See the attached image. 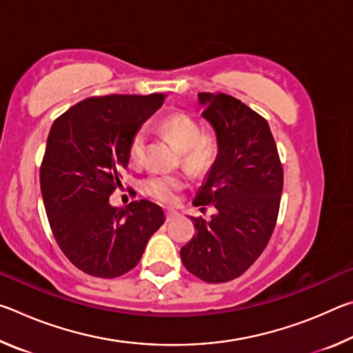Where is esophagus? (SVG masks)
Listing matches in <instances>:
<instances>
[{
	"instance_id": "obj_1",
	"label": "esophagus",
	"mask_w": 353,
	"mask_h": 353,
	"mask_svg": "<svg viewBox=\"0 0 353 353\" xmlns=\"http://www.w3.org/2000/svg\"><path fill=\"white\" fill-rule=\"evenodd\" d=\"M165 214H166V221H171V219H174V218L177 216V212H174V210H166Z\"/></svg>"
}]
</instances>
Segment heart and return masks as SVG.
Listing matches in <instances>:
<instances>
[{"label": "heart", "instance_id": "b5f03b06", "mask_svg": "<svg viewBox=\"0 0 353 353\" xmlns=\"http://www.w3.org/2000/svg\"><path fill=\"white\" fill-rule=\"evenodd\" d=\"M162 132L170 137L181 149L183 155V163L194 172H205L210 170L218 157L219 143L214 135L202 134V128L198 119L188 113H171L160 121ZM148 143V130L139 128L130 137L129 141V159L134 165H141L145 160ZM187 177L176 174H151L141 183L143 193L151 196L152 199L172 204L176 202L179 193L187 188Z\"/></svg>", "mask_w": 353, "mask_h": 353}]
</instances>
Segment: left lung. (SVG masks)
<instances>
[{
  "label": "left lung",
  "mask_w": 353,
  "mask_h": 353,
  "mask_svg": "<svg viewBox=\"0 0 353 353\" xmlns=\"http://www.w3.org/2000/svg\"><path fill=\"white\" fill-rule=\"evenodd\" d=\"M202 118L216 134L218 157L193 201L216 208L191 218L196 234L181 249L183 266L208 283L240 277L265 250L276 227L283 170L266 119L229 94L199 93Z\"/></svg>",
  "instance_id": "8db88e82"
}]
</instances>
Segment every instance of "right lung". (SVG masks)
<instances>
[{
    "label": "right lung",
    "mask_w": 353,
    "mask_h": 353,
    "mask_svg": "<svg viewBox=\"0 0 353 353\" xmlns=\"http://www.w3.org/2000/svg\"><path fill=\"white\" fill-rule=\"evenodd\" d=\"M166 94L87 98L50 130L40 190L52 235L67 259L88 276L113 279L139 265L149 238L165 223L148 199L110 205L129 165L130 137L162 107Z\"/></svg>",
    "instance_id": "add662e5"
}]
</instances>
